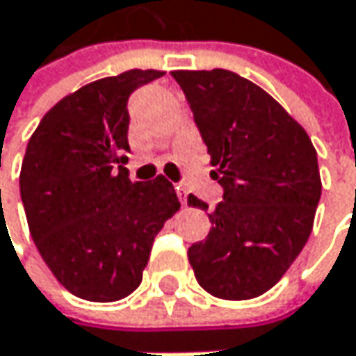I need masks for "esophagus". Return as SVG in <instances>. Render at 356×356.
I'll return each instance as SVG.
<instances>
[{
  "instance_id": "esophagus-1",
  "label": "esophagus",
  "mask_w": 356,
  "mask_h": 356,
  "mask_svg": "<svg viewBox=\"0 0 356 356\" xmlns=\"http://www.w3.org/2000/svg\"><path fill=\"white\" fill-rule=\"evenodd\" d=\"M176 195H178V199H180V202H182V207H186V191L184 188H180V186H176Z\"/></svg>"
}]
</instances>
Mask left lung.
<instances>
[{"label":"left lung","mask_w":356,"mask_h":356,"mask_svg":"<svg viewBox=\"0 0 356 356\" xmlns=\"http://www.w3.org/2000/svg\"><path fill=\"white\" fill-rule=\"evenodd\" d=\"M221 184L211 232L188 248L204 291L242 301L275 287L307 242L322 195L318 154L270 94L227 69L172 71ZM191 207L209 209L188 197Z\"/></svg>","instance_id":"left-lung-1"}]
</instances>
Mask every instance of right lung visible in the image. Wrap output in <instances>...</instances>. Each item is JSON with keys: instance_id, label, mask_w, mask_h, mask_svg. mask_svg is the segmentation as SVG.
<instances>
[{"instance_id": "1", "label": "right lung", "mask_w": 356, "mask_h": 356, "mask_svg": "<svg viewBox=\"0 0 356 356\" xmlns=\"http://www.w3.org/2000/svg\"><path fill=\"white\" fill-rule=\"evenodd\" d=\"M131 69L92 81L47 112L20 172L30 236L69 293L118 301L141 285L154 240L180 209L172 182H131L129 96L161 77Z\"/></svg>"}]
</instances>
